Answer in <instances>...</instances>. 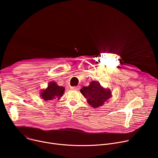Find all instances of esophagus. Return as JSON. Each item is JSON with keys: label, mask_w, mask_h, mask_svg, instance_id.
<instances>
[{"label": "esophagus", "mask_w": 158, "mask_h": 158, "mask_svg": "<svg viewBox=\"0 0 158 158\" xmlns=\"http://www.w3.org/2000/svg\"><path fill=\"white\" fill-rule=\"evenodd\" d=\"M80 86H74V87H71V89L73 90H75V91H78V90L80 89Z\"/></svg>", "instance_id": "esophagus-1"}]
</instances>
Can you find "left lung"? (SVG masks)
<instances>
[{
	"label": "left lung",
	"mask_w": 158,
	"mask_h": 158,
	"mask_svg": "<svg viewBox=\"0 0 158 158\" xmlns=\"http://www.w3.org/2000/svg\"><path fill=\"white\" fill-rule=\"evenodd\" d=\"M80 91L87 99L89 104L95 108L102 106L111 97L110 90L103 88L97 81H92L89 86L83 87Z\"/></svg>",
	"instance_id": "8db88e82"
}]
</instances>
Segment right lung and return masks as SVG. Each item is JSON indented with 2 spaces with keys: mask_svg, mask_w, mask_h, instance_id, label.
Wrapping results in <instances>:
<instances>
[{
  "mask_svg": "<svg viewBox=\"0 0 158 158\" xmlns=\"http://www.w3.org/2000/svg\"><path fill=\"white\" fill-rule=\"evenodd\" d=\"M64 87L59 86L56 82H51L46 89L44 90L41 93L42 98L45 101H51L57 98L58 99L62 96L64 92Z\"/></svg>",
  "mask_w": 158,
  "mask_h": 158,
  "instance_id": "add662e5",
  "label": "right lung"
}]
</instances>
